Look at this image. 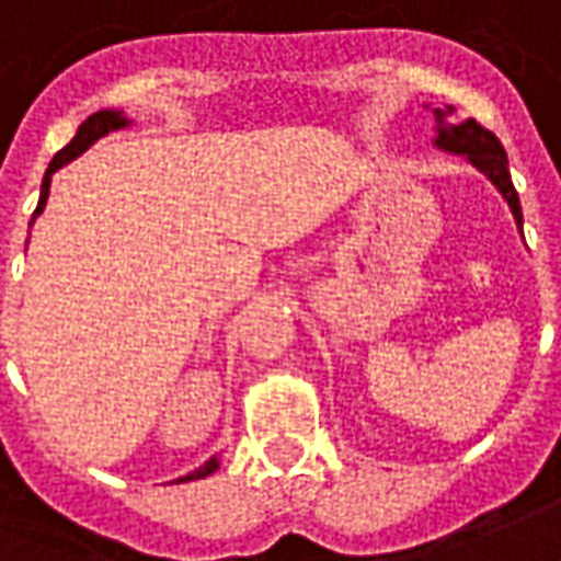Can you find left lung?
Masks as SVG:
<instances>
[{"label": "left lung", "instance_id": "8db88e82", "mask_svg": "<svg viewBox=\"0 0 561 561\" xmlns=\"http://www.w3.org/2000/svg\"><path fill=\"white\" fill-rule=\"evenodd\" d=\"M456 108L446 105V108H434V121H437V136H434V148H440L446 154H461L471 167L483 172L492 185L499 187V194L507 199L516 227L523 230V206H519V194L513 187L511 167H507V151L499 142L495 133H489L480 127L473 117L461 121V124H449V115Z\"/></svg>", "mask_w": 561, "mask_h": 561}]
</instances>
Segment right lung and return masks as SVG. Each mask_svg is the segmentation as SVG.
I'll list each match as a JSON object with an SVG mask.
<instances>
[{"instance_id": "1", "label": "right lung", "mask_w": 561, "mask_h": 561, "mask_svg": "<svg viewBox=\"0 0 561 561\" xmlns=\"http://www.w3.org/2000/svg\"><path fill=\"white\" fill-rule=\"evenodd\" d=\"M133 121L121 108H103V112H93V115L78 127V133L72 136V142L66 145V148H60L57 154H54V160L48 163V172H45V179H42V197H38V206H35L33 213V221L38 218V215L45 213V203H48V194H50V175L57 170H62L66 163H72L76 158H81L84 151H88L90 145L100 142L103 136H108V133L115 130H124V127H130ZM33 221H30V227H33ZM218 465H221V458L213 456L209 461H203L197 471H191L187 477H179V483H187V480H203V477H209V473L218 471Z\"/></svg>"}]
</instances>
